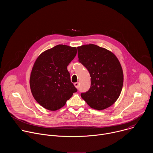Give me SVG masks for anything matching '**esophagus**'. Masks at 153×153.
I'll return each instance as SVG.
<instances>
[{
	"label": "esophagus",
	"instance_id": "obj_1",
	"mask_svg": "<svg viewBox=\"0 0 153 153\" xmlns=\"http://www.w3.org/2000/svg\"><path fill=\"white\" fill-rule=\"evenodd\" d=\"M74 86H75V87H76V88H79V82H76V83H74Z\"/></svg>",
	"mask_w": 153,
	"mask_h": 153
}]
</instances>
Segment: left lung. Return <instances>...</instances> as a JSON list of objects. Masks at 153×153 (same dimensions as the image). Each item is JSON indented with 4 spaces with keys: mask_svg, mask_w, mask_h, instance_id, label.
I'll return each instance as SVG.
<instances>
[{
    "mask_svg": "<svg viewBox=\"0 0 153 153\" xmlns=\"http://www.w3.org/2000/svg\"><path fill=\"white\" fill-rule=\"evenodd\" d=\"M79 62L88 70L91 86L81 93L91 108L102 110L111 106L119 98L123 86L121 65L111 51L94 44L77 47Z\"/></svg>",
    "mask_w": 153,
    "mask_h": 153,
    "instance_id": "1",
    "label": "left lung"
}]
</instances>
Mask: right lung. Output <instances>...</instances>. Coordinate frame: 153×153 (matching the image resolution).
<instances>
[{
    "instance_id": "obj_1",
    "label": "right lung",
    "mask_w": 153,
    "mask_h": 153,
    "mask_svg": "<svg viewBox=\"0 0 153 153\" xmlns=\"http://www.w3.org/2000/svg\"><path fill=\"white\" fill-rule=\"evenodd\" d=\"M76 54V47L58 45L42 53L36 59L30 85L34 98L43 108L57 110L77 92L67 70Z\"/></svg>"
}]
</instances>
